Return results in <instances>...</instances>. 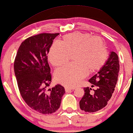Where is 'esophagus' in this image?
<instances>
[{
    "instance_id": "obj_1",
    "label": "esophagus",
    "mask_w": 133,
    "mask_h": 133,
    "mask_svg": "<svg viewBox=\"0 0 133 133\" xmlns=\"http://www.w3.org/2000/svg\"><path fill=\"white\" fill-rule=\"evenodd\" d=\"M74 90V88H68V87H66V88H65V91L66 92H69V91H71V90Z\"/></svg>"
}]
</instances>
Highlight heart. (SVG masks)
I'll list each match as a JSON object with an SVG mask.
<instances>
[{
	"label": "heart",
	"mask_w": 133,
	"mask_h": 133,
	"mask_svg": "<svg viewBox=\"0 0 133 133\" xmlns=\"http://www.w3.org/2000/svg\"><path fill=\"white\" fill-rule=\"evenodd\" d=\"M71 55L75 64L59 68L55 72L56 82L68 87H76L88 71L92 74L101 69L108 58L102 38L90 34L74 32L64 36L61 43H53L48 59L53 66H60L68 63Z\"/></svg>",
	"instance_id": "heart-1"
}]
</instances>
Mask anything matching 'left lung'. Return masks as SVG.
Wrapping results in <instances>:
<instances>
[{"instance_id":"1","label":"left lung","mask_w":133,"mask_h":133,"mask_svg":"<svg viewBox=\"0 0 133 133\" xmlns=\"http://www.w3.org/2000/svg\"><path fill=\"white\" fill-rule=\"evenodd\" d=\"M120 70L118 56L114 51H110L107 62L101 69L89 80L94 94L90 93L91 88H84L85 94L79 102L81 110L86 112H95L106 106L111 98L118 80Z\"/></svg>"}]
</instances>
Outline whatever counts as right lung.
<instances>
[{
	"label": "right lung",
	"mask_w": 133,
	"mask_h": 133,
	"mask_svg": "<svg viewBox=\"0 0 133 133\" xmlns=\"http://www.w3.org/2000/svg\"><path fill=\"white\" fill-rule=\"evenodd\" d=\"M59 34L43 33L21 43L15 59L14 70L22 97L29 106L43 114L54 113L61 105L65 89L51 82L47 54L53 40Z\"/></svg>",
	"instance_id": "1"
}]
</instances>
